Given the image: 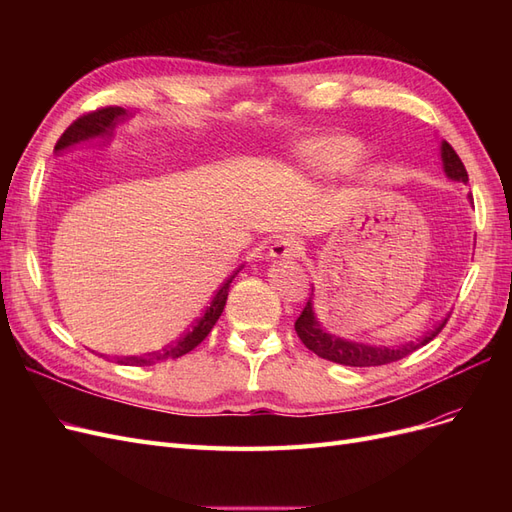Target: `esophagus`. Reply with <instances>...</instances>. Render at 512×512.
Segmentation results:
<instances>
[{
	"instance_id": "obj_1",
	"label": "esophagus",
	"mask_w": 512,
	"mask_h": 512,
	"mask_svg": "<svg viewBox=\"0 0 512 512\" xmlns=\"http://www.w3.org/2000/svg\"><path fill=\"white\" fill-rule=\"evenodd\" d=\"M269 254L273 258H297L301 254V243L294 237H282L269 247Z\"/></svg>"
}]
</instances>
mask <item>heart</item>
Wrapping results in <instances>:
<instances>
[{
    "label": "heart",
    "instance_id": "1",
    "mask_svg": "<svg viewBox=\"0 0 512 512\" xmlns=\"http://www.w3.org/2000/svg\"><path fill=\"white\" fill-rule=\"evenodd\" d=\"M303 158L316 173H342V170L359 164L363 158V145L350 136H327L307 143L303 147Z\"/></svg>",
    "mask_w": 512,
    "mask_h": 512
}]
</instances>
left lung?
<instances>
[{"label": "left lung", "instance_id": "1", "mask_svg": "<svg viewBox=\"0 0 512 512\" xmlns=\"http://www.w3.org/2000/svg\"><path fill=\"white\" fill-rule=\"evenodd\" d=\"M442 162H444V173L448 177L455 181H463V183L468 181L466 166H463V162L457 156V151L446 141L442 143ZM446 320L448 318L438 322L436 327L427 331L421 339H416V342H408L404 346H391V348L369 346V344H361V342H348V339H342V337L324 331L322 324L318 322V318L314 314L312 297H309L303 307V312L299 314L297 322H294V331H297L305 348L318 354L320 359H327V361H333L339 365H350V367H376V365L395 363L399 359H404V356L412 354L421 346L429 344L431 339L446 327Z\"/></svg>", "mask_w": 512, "mask_h": 512}]
</instances>
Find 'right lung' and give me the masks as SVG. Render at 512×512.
Wrapping results in <instances>:
<instances>
[{
  "instance_id": "add662e5",
  "label": "right lung",
  "mask_w": 512,
  "mask_h": 512,
  "mask_svg": "<svg viewBox=\"0 0 512 512\" xmlns=\"http://www.w3.org/2000/svg\"><path fill=\"white\" fill-rule=\"evenodd\" d=\"M128 117V113L123 111L121 106H104V108H98V111H91V113H85L81 115L79 119H76L74 123H70L68 130L61 134V138L55 145V151H61L66 149L70 145H76V143H83V141H89V138H96V136H108L113 134V128L117 126L119 121H123ZM237 275V273H235ZM230 275L228 280L220 286V290L215 292V297L211 301V305L205 309V314L200 316L190 331H185L177 342L168 344L166 348L158 350V352H149L145 356H123V359H117V363H126V365H138V367H145V365H156V363H162V361H170V359H179V356L188 354L190 350H194L203 339L211 333L213 324L218 322V318L222 316L224 312V305H226V299H228V288H230V282L232 277Z\"/></svg>"
}]
</instances>
